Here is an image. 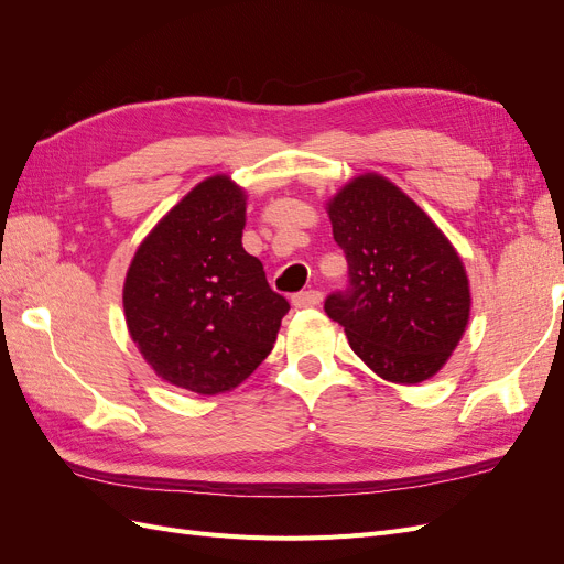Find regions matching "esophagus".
Returning a JSON list of instances; mask_svg holds the SVG:
<instances>
[{
    "label": "esophagus",
    "instance_id": "esophagus-1",
    "mask_svg": "<svg viewBox=\"0 0 564 564\" xmlns=\"http://www.w3.org/2000/svg\"><path fill=\"white\" fill-rule=\"evenodd\" d=\"M319 301H322V292H317V289H308V292H299L292 296L294 308H315V305H319Z\"/></svg>",
    "mask_w": 564,
    "mask_h": 564
}]
</instances>
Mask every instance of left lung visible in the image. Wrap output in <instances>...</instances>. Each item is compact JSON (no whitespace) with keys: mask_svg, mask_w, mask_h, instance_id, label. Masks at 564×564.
<instances>
[{"mask_svg":"<svg viewBox=\"0 0 564 564\" xmlns=\"http://www.w3.org/2000/svg\"><path fill=\"white\" fill-rule=\"evenodd\" d=\"M348 284L324 299L350 348L392 383H421L464 336L470 292L464 263L433 220L383 176L350 181L329 202Z\"/></svg>","mask_w":564,"mask_h":564,"instance_id":"1","label":"left lung"}]
</instances>
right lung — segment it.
Instances as JSON below:
<instances>
[{
	"label": "right lung",
	"instance_id": "right-lung-1",
	"mask_svg": "<svg viewBox=\"0 0 564 564\" xmlns=\"http://www.w3.org/2000/svg\"><path fill=\"white\" fill-rule=\"evenodd\" d=\"M245 204L228 176L202 181L145 237L127 272L135 346L164 381L199 395L240 386L289 311L242 247Z\"/></svg>",
	"mask_w": 564,
	"mask_h": 564
}]
</instances>
